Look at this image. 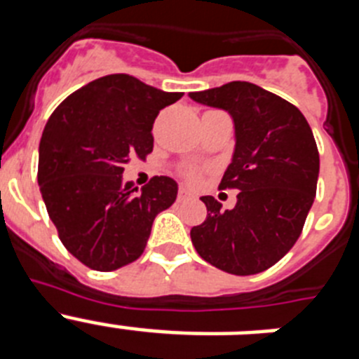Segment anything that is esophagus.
Returning a JSON list of instances; mask_svg holds the SVG:
<instances>
[{"label":"esophagus","mask_w":359,"mask_h":359,"mask_svg":"<svg viewBox=\"0 0 359 359\" xmlns=\"http://www.w3.org/2000/svg\"><path fill=\"white\" fill-rule=\"evenodd\" d=\"M192 192H190L189 189H187V187H180V192H177V198L180 199H187V198H192Z\"/></svg>","instance_id":"34e87169"}]
</instances>
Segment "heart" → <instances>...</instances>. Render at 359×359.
<instances>
[{
  "label": "heart",
  "mask_w": 359,
  "mask_h": 359,
  "mask_svg": "<svg viewBox=\"0 0 359 359\" xmlns=\"http://www.w3.org/2000/svg\"><path fill=\"white\" fill-rule=\"evenodd\" d=\"M187 177H189L190 182H196V180H198V172H196V170H190V172H187Z\"/></svg>",
  "instance_id": "1"
}]
</instances>
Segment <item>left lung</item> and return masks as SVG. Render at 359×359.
Here are the masks:
<instances>
[{
	"label": "left lung",
	"mask_w": 359,
	"mask_h": 359,
	"mask_svg": "<svg viewBox=\"0 0 359 359\" xmlns=\"http://www.w3.org/2000/svg\"><path fill=\"white\" fill-rule=\"evenodd\" d=\"M190 98L233 120L236 149L219 187L239 190L231 210L203 196L207 219L190 239L201 259L226 273H261L302 233L320 172L315 136L298 107L252 82H228Z\"/></svg>",
	"instance_id": "8db88e82"
}]
</instances>
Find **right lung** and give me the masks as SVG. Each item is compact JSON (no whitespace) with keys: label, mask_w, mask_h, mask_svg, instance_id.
Wrapping results in <instances>:
<instances>
[{"label":"right lung","mask_w":359,"mask_h":359,"mask_svg":"<svg viewBox=\"0 0 359 359\" xmlns=\"http://www.w3.org/2000/svg\"><path fill=\"white\" fill-rule=\"evenodd\" d=\"M183 93L126 73L106 75L69 95L44 126L39 144L43 201L59 239L97 271H113L144 253L152 221L177 196L172 177L142 190L123 182V165L152 151V123Z\"/></svg>","instance_id":"obj_1"}]
</instances>
